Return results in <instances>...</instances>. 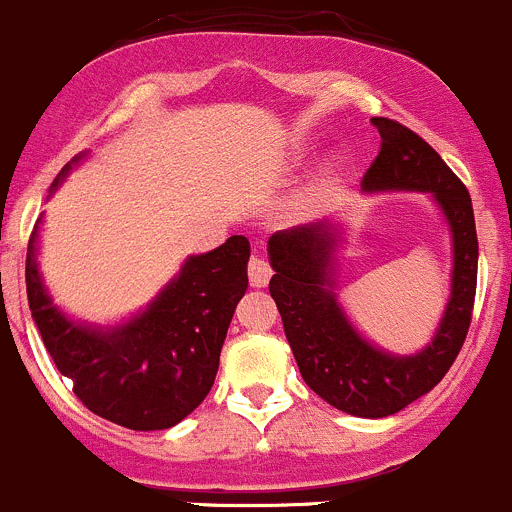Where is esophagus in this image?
I'll return each mask as SVG.
<instances>
[{
    "label": "esophagus",
    "instance_id": "1",
    "mask_svg": "<svg viewBox=\"0 0 512 512\" xmlns=\"http://www.w3.org/2000/svg\"><path fill=\"white\" fill-rule=\"evenodd\" d=\"M268 278H271V266L266 263V258L263 256H251L249 261V281L254 288H263L268 283Z\"/></svg>",
    "mask_w": 512,
    "mask_h": 512
}]
</instances>
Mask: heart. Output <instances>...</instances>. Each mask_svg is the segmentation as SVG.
<instances>
[{
	"mask_svg": "<svg viewBox=\"0 0 512 512\" xmlns=\"http://www.w3.org/2000/svg\"><path fill=\"white\" fill-rule=\"evenodd\" d=\"M341 174H343L341 164L328 166V169L323 171L316 181H313V184H308L306 189L298 191L296 199H293V204H291V209L296 211V214H306V211L316 209V206L321 204V201L326 199L333 189H336V184L341 181Z\"/></svg>",
	"mask_w": 512,
	"mask_h": 512,
	"instance_id": "1",
	"label": "heart"
}]
</instances>
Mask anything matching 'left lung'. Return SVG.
<instances>
[{
  "label": "left lung",
  "mask_w": 512,
  "mask_h": 512,
  "mask_svg": "<svg viewBox=\"0 0 512 512\" xmlns=\"http://www.w3.org/2000/svg\"><path fill=\"white\" fill-rule=\"evenodd\" d=\"M373 126L381 134V151L363 176V194H430L450 231V296L426 346L401 356L353 326L338 301L336 261L346 244L341 221L293 226L268 239V291L303 381L333 408L358 418L393 416L438 386L468 333L478 278V236L463 181L403 124L376 116Z\"/></svg>",
  "instance_id": "left-lung-1"
}]
</instances>
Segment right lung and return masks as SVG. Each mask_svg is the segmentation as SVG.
Listing matches in <instances>:
<instances>
[{
	"label": "right lung",
	"mask_w": 512,
	"mask_h": 512,
	"mask_svg": "<svg viewBox=\"0 0 512 512\" xmlns=\"http://www.w3.org/2000/svg\"><path fill=\"white\" fill-rule=\"evenodd\" d=\"M86 156L82 151L59 171L49 194ZM42 221L27 249V298L54 366L91 413L116 426L164 430L184 421L214 386L226 331L249 288V239L231 236L219 249L189 256L146 308L99 326L54 303L39 271Z\"/></svg>",
	"instance_id": "1"
}]
</instances>
